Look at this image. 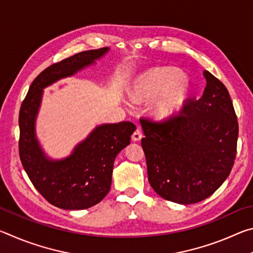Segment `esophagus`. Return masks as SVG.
I'll use <instances>...</instances> for the list:
<instances>
[{
  "mask_svg": "<svg viewBox=\"0 0 253 253\" xmlns=\"http://www.w3.org/2000/svg\"><path fill=\"white\" fill-rule=\"evenodd\" d=\"M143 137V131L139 129V128H137V129L134 131V134L131 135V139L134 140V142H138V140L142 139Z\"/></svg>",
  "mask_w": 253,
  "mask_h": 253,
  "instance_id": "esophagus-1",
  "label": "esophagus"
}]
</instances>
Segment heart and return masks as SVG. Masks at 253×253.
I'll return each mask as SVG.
<instances>
[{"instance_id":"obj_1","label":"heart","mask_w":253,"mask_h":253,"mask_svg":"<svg viewBox=\"0 0 253 253\" xmlns=\"http://www.w3.org/2000/svg\"><path fill=\"white\" fill-rule=\"evenodd\" d=\"M188 92V84L181 71L172 68H157L137 81L131 97L135 101L143 102L162 96L154 107V114L158 119L165 121L182 110Z\"/></svg>"}]
</instances>
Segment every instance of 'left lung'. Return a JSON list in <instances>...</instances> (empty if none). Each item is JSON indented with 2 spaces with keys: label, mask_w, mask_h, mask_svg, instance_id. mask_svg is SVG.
<instances>
[{
  "label": "left lung",
  "mask_w": 253,
  "mask_h": 253,
  "mask_svg": "<svg viewBox=\"0 0 253 253\" xmlns=\"http://www.w3.org/2000/svg\"><path fill=\"white\" fill-rule=\"evenodd\" d=\"M207 87L172 118H142L148 181L163 199L193 204L212 195L233 168L238 118L228 89L205 70Z\"/></svg>",
  "instance_id": "left-lung-1"
}]
</instances>
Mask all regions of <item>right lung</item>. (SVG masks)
<instances>
[{"label":"right lung","mask_w":253,"mask_h":253,"mask_svg":"<svg viewBox=\"0 0 253 253\" xmlns=\"http://www.w3.org/2000/svg\"><path fill=\"white\" fill-rule=\"evenodd\" d=\"M108 48L83 51L46 68L33 80L19 114V153L23 169L38 192L54 207L84 210L100 202L111 185L117 154L130 143L136 126L130 122L98 126L69 157L50 161L34 132L42 89L102 57Z\"/></svg>","instance_id":"right-lung-1"}]
</instances>
